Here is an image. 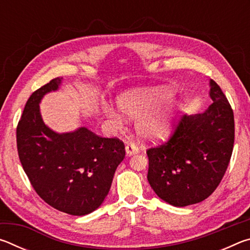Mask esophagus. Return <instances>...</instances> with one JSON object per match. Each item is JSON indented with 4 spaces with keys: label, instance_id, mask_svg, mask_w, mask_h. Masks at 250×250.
Listing matches in <instances>:
<instances>
[{
    "label": "esophagus",
    "instance_id": "obj_1",
    "mask_svg": "<svg viewBox=\"0 0 250 250\" xmlns=\"http://www.w3.org/2000/svg\"><path fill=\"white\" fill-rule=\"evenodd\" d=\"M125 152H126V155L131 156V155H133L135 153H138L139 149H138V146L134 145V143L130 142V143H128V145L125 146Z\"/></svg>",
    "mask_w": 250,
    "mask_h": 250
}]
</instances>
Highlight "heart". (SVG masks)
I'll return each instance as SVG.
<instances>
[{
	"mask_svg": "<svg viewBox=\"0 0 250 250\" xmlns=\"http://www.w3.org/2000/svg\"><path fill=\"white\" fill-rule=\"evenodd\" d=\"M171 92L164 88L156 89H134L124 95L118 99L120 110L126 116L133 119H142L138 125V130L143 138L147 140H159L167 138L171 131L173 112L168 110L150 113L159 107L162 101L170 97ZM107 115L117 122L124 120L121 113L107 107Z\"/></svg>",
	"mask_w": 250,
	"mask_h": 250,
	"instance_id": "1",
	"label": "heart"
}]
</instances>
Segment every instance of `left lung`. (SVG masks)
Segmentation results:
<instances>
[{
  "instance_id": "left-lung-1",
  "label": "left lung",
  "mask_w": 250,
  "mask_h": 250,
  "mask_svg": "<svg viewBox=\"0 0 250 250\" xmlns=\"http://www.w3.org/2000/svg\"><path fill=\"white\" fill-rule=\"evenodd\" d=\"M213 104L204 112L184 115L167 142L146 150L147 181L173 206L196 204L221 183L234 147V112L221 87L209 82Z\"/></svg>"
}]
</instances>
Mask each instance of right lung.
I'll list each match as a JSON object with an SVG mask.
<instances>
[{
	"label": "right lung",
	"instance_id": "add662e5",
	"mask_svg": "<svg viewBox=\"0 0 250 250\" xmlns=\"http://www.w3.org/2000/svg\"><path fill=\"white\" fill-rule=\"evenodd\" d=\"M62 77L34 91L16 128L20 161L42 200L64 213L83 216L108 195L117 167L125 155L124 142L87 128L57 133L44 124L40 103L58 89Z\"/></svg>",
	"mask_w": 250,
	"mask_h": 250
}]
</instances>
